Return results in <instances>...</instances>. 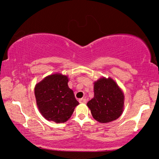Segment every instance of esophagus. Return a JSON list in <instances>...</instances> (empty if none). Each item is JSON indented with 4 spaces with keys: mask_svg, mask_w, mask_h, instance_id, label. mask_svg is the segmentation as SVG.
<instances>
[{
    "mask_svg": "<svg viewBox=\"0 0 159 159\" xmlns=\"http://www.w3.org/2000/svg\"><path fill=\"white\" fill-rule=\"evenodd\" d=\"M79 102L80 103H87V100L85 98H80L79 100Z\"/></svg>",
    "mask_w": 159,
    "mask_h": 159,
    "instance_id": "esophagus-1",
    "label": "esophagus"
}]
</instances>
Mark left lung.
I'll use <instances>...</instances> for the list:
<instances>
[{"label":"left lung","instance_id":"8db88e82","mask_svg":"<svg viewBox=\"0 0 159 159\" xmlns=\"http://www.w3.org/2000/svg\"><path fill=\"white\" fill-rule=\"evenodd\" d=\"M125 95L111 77H101L94 82V97L88 102L93 118L100 123L114 121L122 114Z\"/></svg>","mask_w":159,"mask_h":159}]
</instances>
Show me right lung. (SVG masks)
<instances>
[{"instance_id":"1","label":"right lung","mask_w":159,"mask_h":159,"mask_svg":"<svg viewBox=\"0 0 159 159\" xmlns=\"http://www.w3.org/2000/svg\"><path fill=\"white\" fill-rule=\"evenodd\" d=\"M66 75L56 73L45 77L34 87V95L42 116L56 123L66 122L79 105L68 86Z\"/></svg>"}]
</instances>
